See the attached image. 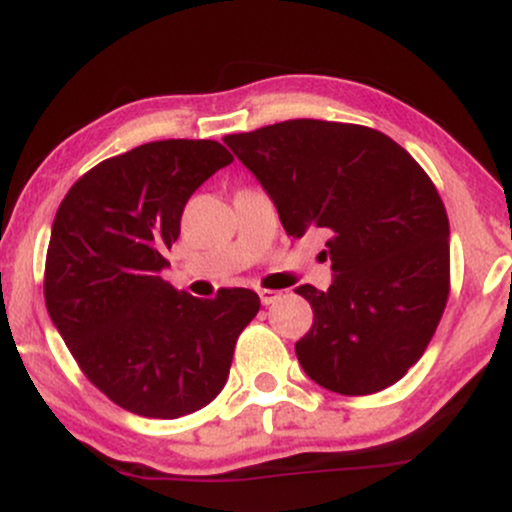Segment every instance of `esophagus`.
<instances>
[{"mask_svg":"<svg viewBox=\"0 0 512 512\" xmlns=\"http://www.w3.org/2000/svg\"><path fill=\"white\" fill-rule=\"evenodd\" d=\"M257 293H260L262 305H272V303H276L281 298V293L279 291H272V289H260Z\"/></svg>","mask_w":512,"mask_h":512,"instance_id":"esophagus-1","label":"esophagus"}]
</instances>
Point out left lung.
<instances>
[{"mask_svg": "<svg viewBox=\"0 0 512 512\" xmlns=\"http://www.w3.org/2000/svg\"><path fill=\"white\" fill-rule=\"evenodd\" d=\"M223 142L255 173L293 238L327 233L334 281L303 284L313 327L296 356L346 397L395 385L424 356L450 296V223L426 170L378 129L286 120Z\"/></svg>", "mask_w": 512, "mask_h": 512, "instance_id": "1", "label": "left lung"}]
</instances>
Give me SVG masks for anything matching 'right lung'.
<instances>
[{
  "label": "right lung",
  "instance_id": "obj_1",
  "mask_svg": "<svg viewBox=\"0 0 512 512\" xmlns=\"http://www.w3.org/2000/svg\"><path fill=\"white\" fill-rule=\"evenodd\" d=\"M233 156L211 139H163L105 158L69 187L45 257V305L81 373L117 407L178 419L223 390L250 289L214 298L161 276L192 192Z\"/></svg>",
  "mask_w": 512,
  "mask_h": 512
}]
</instances>
